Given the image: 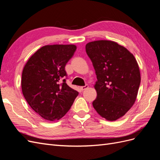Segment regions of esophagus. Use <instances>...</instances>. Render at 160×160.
Wrapping results in <instances>:
<instances>
[{
	"mask_svg": "<svg viewBox=\"0 0 160 160\" xmlns=\"http://www.w3.org/2000/svg\"><path fill=\"white\" fill-rule=\"evenodd\" d=\"M89 88V85H85V86H82V87H80V89L81 91H84L85 89H86L87 88Z\"/></svg>",
	"mask_w": 160,
	"mask_h": 160,
	"instance_id": "obj_1",
	"label": "esophagus"
}]
</instances>
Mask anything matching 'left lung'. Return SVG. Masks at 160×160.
<instances>
[{"label": "left lung", "mask_w": 160, "mask_h": 160, "mask_svg": "<svg viewBox=\"0 0 160 160\" xmlns=\"http://www.w3.org/2000/svg\"><path fill=\"white\" fill-rule=\"evenodd\" d=\"M85 49L98 79L93 108L105 119L117 120L136 99L141 82L137 61L126 48L114 41H92Z\"/></svg>", "instance_id": "obj_1"}]
</instances>
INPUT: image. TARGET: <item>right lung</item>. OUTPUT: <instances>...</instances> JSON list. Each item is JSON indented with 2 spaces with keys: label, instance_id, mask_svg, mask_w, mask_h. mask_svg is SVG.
Instances as JSON below:
<instances>
[{
  "label": "right lung",
  "instance_id": "add662e5",
  "mask_svg": "<svg viewBox=\"0 0 160 160\" xmlns=\"http://www.w3.org/2000/svg\"><path fill=\"white\" fill-rule=\"evenodd\" d=\"M74 45H45L28 60L22 73V92L28 104L48 121L67 113L79 93L66 83L65 67L73 56Z\"/></svg>",
  "mask_w": 160,
  "mask_h": 160
}]
</instances>
